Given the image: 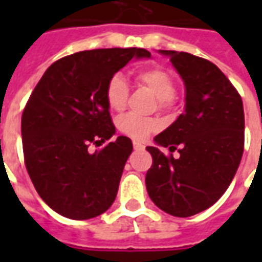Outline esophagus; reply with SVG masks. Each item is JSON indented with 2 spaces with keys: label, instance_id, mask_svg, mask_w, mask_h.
Returning <instances> with one entry per match:
<instances>
[{
  "label": "esophagus",
  "instance_id": "esophagus-1",
  "mask_svg": "<svg viewBox=\"0 0 262 262\" xmlns=\"http://www.w3.org/2000/svg\"><path fill=\"white\" fill-rule=\"evenodd\" d=\"M133 148H135V151H141V149H144V145L139 141H133Z\"/></svg>",
  "mask_w": 262,
  "mask_h": 262
}]
</instances>
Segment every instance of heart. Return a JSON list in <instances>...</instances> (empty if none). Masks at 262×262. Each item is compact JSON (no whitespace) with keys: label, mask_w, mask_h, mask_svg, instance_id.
I'll return each mask as SVG.
<instances>
[{"label":"heart","mask_w":262,"mask_h":262,"mask_svg":"<svg viewBox=\"0 0 262 262\" xmlns=\"http://www.w3.org/2000/svg\"><path fill=\"white\" fill-rule=\"evenodd\" d=\"M137 80L143 87L147 88L158 100L159 107H166L172 100L175 94V81L172 76L162 68H147L137 73ZM129 96V85L126 79L121 73H115L108 79L106 85L107 106L113 111H122L126 107ZM119 130L136 140H143L148 133L156 130L159 123L155 119L141 118L137 115L129 114L121 118L118 123Z\"/></svg>","instance_id":"1"}]
</instances>
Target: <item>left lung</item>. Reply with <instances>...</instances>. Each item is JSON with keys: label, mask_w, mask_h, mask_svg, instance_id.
<instances>
[{"label": "left lung", "mask_w": 262, "mask_h": 262, "mask_svg": "<svg viewBox=\"0 0 262 262\" xmlns=\"http://www.w3.org/2000/svg\"><path fill=\"white\" fill-rule=\"evenodd\" d=\"M185 85V111L147 147L154 163L145 177L151 200L168 215L189 217L213 205L230 186L244 154L242 99L230 80L207 59L159 50ZM162 146L178 149L164 157Z\"/></svg>", "instance_id": "8db88e82"}]
</instances>
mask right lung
Listing matches in <instances>:
<instances>
[{
    "mask_svg": "<svg viewBox=\"0 0 262 262\" xmlns=\"http://www.w3.org/2000/svg\"><path fill=\"white\" fill-rule=\"evenodd\" d=\"M151 58L144 49L80 51L47 68L31 94L21 117L27 171L35 189L59 215L87 220L114 203L130 139L115 135L106 102L111 76L130 59Z\"/></svg>",
    "mask_w": 262,
    "mask_h": 262,
    "instance_id": "1",
    "label": "right lung"
}]
</instances>
